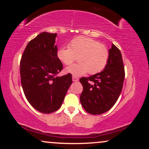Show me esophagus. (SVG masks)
Wrapping results in <instances>:
<instances>
[{
	"instance_id": "esophagus-1",
	"label": "esophagus",
	"mask_w": 149,
	"mask_h": 149,
	"mask_svg": "<svg viewBox=\"0 0 149 149\" xmlns=\"http://www.w3.org/2000/svg\"><path fill=\"white\" fill-rule=\"evenodd\" d=\"M72 79H73V82H76V81H78V77H76V76H73Z\"/></svg>"
}]
</instances>
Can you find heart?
Instances as JSON below:
<instances>
[{
    "label": "heart",
    "instance_id": "obj_1",
    "mask_svg": "<svg viewBox=\"0 0 149 149\" xmlns=\"http://www.w3.org/2000/svg\"><path fill=\"white\" fill-rule=\"evenodd\" d=\"M57 55L65 65H71L77 57L78 64L66 68L65 72L80 76L88 72L96 74L102 71L109 61V52L107 47L100 42L90 38L80 36L70 42L69 47H60Z\"/></svg>",
    "mask_w": 149,
    "mask_h": 149
}]
</instances>
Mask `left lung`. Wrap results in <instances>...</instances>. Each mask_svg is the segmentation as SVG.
<instances>
[{"instance_id": "obj_1", "label": "left lung", "mask_w": 149, "mask_h": 149, "mask_svg": "<svg viewBox=\"0 0 149 149\" xmlns=\"http://www.w3.org/2000/svg\"><path fill=\"white\" fill-rule=\"evenodd\" d=\"M109 52V61L102 72L80 79L83 87L80 103L92 115H100L110 110L122 91L125 79L122 54L113 44Z\"/></svg>"}]
</instances>
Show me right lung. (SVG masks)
<instances>
[{
  "label": "right lung",
  "mask_w": 149,
  "mask_h": 149,
  "mask_svg": "<svg viewBox=\"0 0 149 149\" xmlns=\"http://www.w3.org/2000/svg\"><path fill=\"white\" fill-rule=\"evenodd\" d=\"M57 33L42 32L27 44L20 61L21 83L34 109L51 113L61 107L72 83L71 73L57 76L63 69L54 45Z\"/></svg>",
  "instance_id": "1"
}]
</instances>
